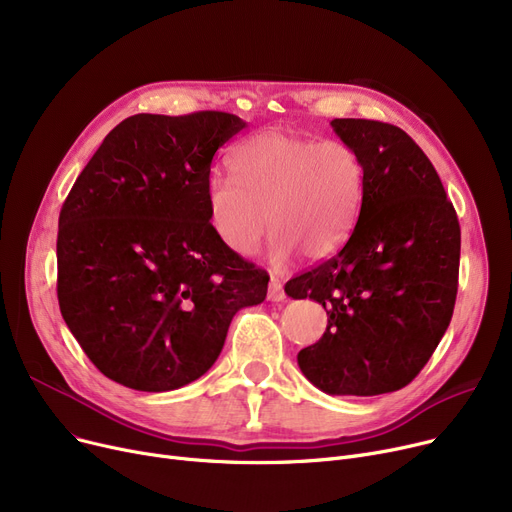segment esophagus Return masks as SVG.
Returning <instances> with one entry per match:
<instances>
[{
    "label": "esophagus",
    "mask_w": 512,
    "mask_h": 512,
    "mask_svg": "<svg viewBox=\"0 0 512 512\" xmlns=\"http://www.w3.org/2000/svg\"><path fill=\"white\" fill-rule=\"evenodd\" d=\"M267 299H270L272 303H280V301L286 299V292H284V288H282L278 278L270 280V288H267Z\"/></svg>",
    "instance_id": "34e87169"
}]
</instances>
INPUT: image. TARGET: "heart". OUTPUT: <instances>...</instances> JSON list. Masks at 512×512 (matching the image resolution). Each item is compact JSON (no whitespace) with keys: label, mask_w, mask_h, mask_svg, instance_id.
Segmentation results:
<instances>
[{"label":"heart","mask_w":512,"mask_h":512,"mask_svg":"<svg viewBox=\"0 0 512 512\" xmlns=\"http://www.w3.org/2000/svg\"><path fill=\"white\" fill-rule=\"evenodd\" d=\"M228 164L232 178H211L207 203L215 232L236 255H253L270 224L276 265L297 249L324 259L351 232L365 188L363 161L351 145L270 128L238 143Z\"/></svg>","instance_id":"b5f03b06"}]
</instances>
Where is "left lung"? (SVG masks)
Wrapping results in <instances>:
<instances>
[{
  "mask_svg": "<svg viewBox=\"0 0 512 512\" xmlns=\"http://www.w3.org/2000/svg\"><path fill=\"white\" fill-rule=\"evenodd\" d=\"M332 128L363 161L359 220L336 255L284 290L328 313L324 336L297 357L305 378L328 394L375 396L411 384L440 344L459 288L461 226L405 130L361 118Z\"/></svg>",
  "mask_w": 512,
  "mask_h": 512,
  "instance_id": "8db88e82",
  "label": "left lung"
}]
</instances>
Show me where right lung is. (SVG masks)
Wrapping results in <instances>:
<instances>
[{
    "label": "right lung",
    "instance_id": "1",
    "mask_svg": "<svg viewBox=\"0 0 512 512\" xmlns=\"http://www.w3.org/2000/svg\"><path fill=\"white\" fill-rule=\"evenodd\" d=\"M247 126L234 114L122 120L60 211L58 301L91 363L126 388L168 392L220 357L234 313L267 276L211 226V159Z\"/></svg>",
    "mask_w": 512,
    "mask_h": 512
}]
</instances>
